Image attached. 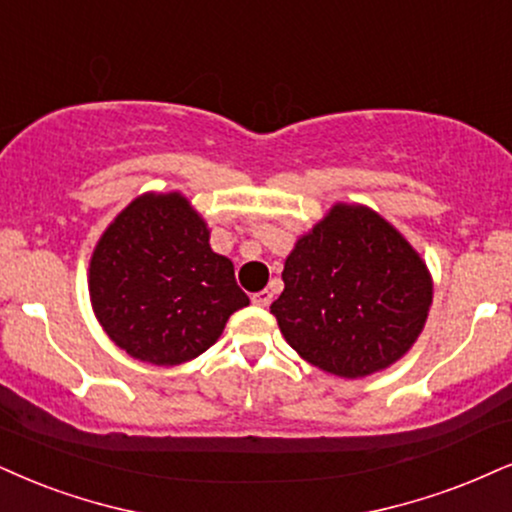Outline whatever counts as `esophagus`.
Here are the masks:
<instances>
[{"label":"esophagus","mask_w":512,"mask_h":512,"mask_svg":"<svg viewBox=\"0 0 512 512\" xmlns=\"http://www.w3.org/2000/svg\"><path fill=\"white\" fill-rule=\"evenodd\" d=\"M251 301H254V306L266 308V306H270V301H273V292L263 289V292H256L254 296H251Z\"/></svg>","instance_id":"1"}]
</instances>
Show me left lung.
<instances>
[{
  "mask_svg": "<svg viewBox=\"0 0 512 512\" xmlns=\"http://www.w3.org/2000/svg\"><path fill=\"white\" fill-rule=\"evenodd\" d=\"M270 306L287 344L327 375L387 370L418 342L434 282L413 244L363 204H334L296 239Z\"/></svg>",
  "mask_w": 512,
  "mask_h": 512,
  "instance_id": "obj_1",
  "label": "left lung"
}]
</instances>
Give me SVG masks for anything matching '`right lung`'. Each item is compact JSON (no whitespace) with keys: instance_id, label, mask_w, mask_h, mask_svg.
Listing matches in <instances>:
<instances>
[{"instance_id":"right-lung-1","label":"right lung","mask_w":512,"mask_h":512,"mask_svg":"<svg viewBox=\"0 0 512 512\" xmlns=\"http://www.w3.org/2000/svg\"><path fill=\"white\" fill-rule=\"evenodd\" d=\"M208 239L206 220L180 192L140 194L99 237L87 273L92 311L135 361H192L249 306L232 261Z\"/></svg>"}]
</instances>
